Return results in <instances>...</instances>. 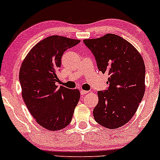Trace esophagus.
<instances>
[{
    "label": "esophagus",
    "instance_id": "esophagus-1",
    "mask_svg": "<svg viewBox=\"0 0 160 160\" xmlns=\"http://www.w3.org/2000/svg\"><path fill=\"white\" fill-rule=\"evenodd\" d=\"M88 93V91L83 90V89H80V94L81 95H86Z\"/></svg>",
    "mask_w": 160,
    "mask_h": 160
}]
</instances>
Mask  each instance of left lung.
Listing matches in <instances>:
<instances>
[{
  "mask_svg": "<svg viewBox=\"0 0 160 160\" xmlns=\"http://www.w3.org/2000/svg\"><path fill=\"white\" fill-rule=\"evenodd\" d=\"M83 42L95 56L99 71L109 75V87L98 92L95 120L105 128H120L132 118L144 95L142 56L132 44L114 34Z\"/></svg>",
  "mask_w": 160,
  "mask_h": 160,
  "instance_id": "obj_1",
  "label": "left lung"
}]
</instances>
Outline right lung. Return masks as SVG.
I'll return each instance as SVG.
<instances>
[{"label": "right lung", "instance_id": "obj_1", "mask_svg": "<svg viewBox=\"0 0 160 160\" xmlns=\"http://www.w3.org/2000/svg\"><path fill=\"white\" fill-rule=\"evenodd\" d=\"M80 42L62 36H49L32 47L20 67L24 102L36 122L49 131L68 126L80 100L78 89L56 85L64 52Z\"/></svg>", "mask_w": 160, "mask_h": 160}]
</instances>
